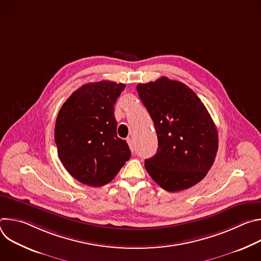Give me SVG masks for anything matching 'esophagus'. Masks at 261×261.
I'll use <instances>...</instances> for the list:
<instances>
[{"label": "esophagus", "instance_id": "esophagus-1", "mask_svg": "<svg viewBox=\"0 0 261 261\" xmlns=\"http://www.w3.org/2000/svg\"><path fill=\"white\" fill-rule=\"evenodd\" d=\"M127 142H128V144H129L130 148H131V151L133 152V151H134V145H133V140H132L131 138H127Z\"/></svg>", "mask_w": 261, "mask_h": 261}]
</instances>
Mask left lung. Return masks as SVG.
I'll list each match as a JSON object with an SVG mask.
<instances>
[{"instance_id": "left-lung-1", "label": "left lung", "mask_w": 261, "mask_h": 261, "mask_svg": "<svg viewBox=\"0 0 261 261\" xmlns=\"http://www.w3.org/2000/svg\"><path fill=\"white\" fill-rule=\"evenodd\" d=\"M158 137V150L146 159L148 174L168 192L188 189L211 169L218 151V131L197 95L165 76L136 87Z\"/></svg>"}]
</instances>
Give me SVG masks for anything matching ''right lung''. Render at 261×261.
<instances>
[{
  "mask_svg": "<svg viewBox=\"0 0 261 261\" xmlns=\"http://www.w3.org/2000/svg\"><path fill=\"white\" fill-rule=\"evenodd\" d=\"M126 85L102 81L81 87L66 100L56 121L55 141L66 170L79 181L100 187L131 157L117 135L114 111Z\"/></svg>",
  "mask_w": 261,
  "mask_h": 261,
  "instance_id": "right-lung-1",
  "label": "right lung"
}]
</instances>
